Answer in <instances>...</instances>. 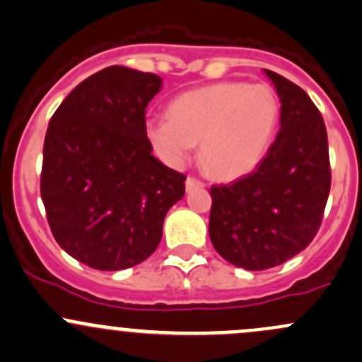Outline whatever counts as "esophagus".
Instances as JSON below:
<instances>
[{
  "instance_id": "esophagus-1",
  "label": "esophagus",
  "mask_w": 362,
  "mask_h": 362,
  "mask_svg": "<svg viewBox=\"0 0 362 362\" xmlns=\"http://www.w3.org/2000/svg\"><path fill=\"white\" fill-rule=\"evenodd\" d=\"M204 181H200V180H197V177H193V176H189L188 180H186V189H188V192H192V189H195V188H204Z\"/></svg>"
}]
</instances>
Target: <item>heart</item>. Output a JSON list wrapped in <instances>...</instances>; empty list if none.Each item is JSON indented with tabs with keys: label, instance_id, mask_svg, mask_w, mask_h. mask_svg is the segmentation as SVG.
Here are the masks:
<instances>
[{
	"label": "heart",
	"instance_id": "b5f03b06",
	"mask_svg": "<svg viewBox=\"0 0 362 362\" xmlns=\"http://www.w3.org/2000/svg\"><path fill=\"white\" fill-rule=\"evenodd\" d=\"M281 104L267 83L221 81L181 94L169 117L150 118L146 136L170 165H181L200 143L209 173L237 177L255 169L270 150Z\"/></svg>",
	"mask_w": 362,
	"mask_h": 362
}]
</instances>
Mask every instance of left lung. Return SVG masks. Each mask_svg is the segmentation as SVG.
Wrapping results in <instances>:
<instances>
[{
  "label": "left lung",
  "mask_w": 362,
  "mask_h": 362,
  "mask_svg": "<svg viewBox=\"0 0 362 362\" xmlns=\"http://www.w3.org/2000/svg\"><path fill=\"white\" fill-rule=\"evenodd\" d=\"M281 99V130L251 174L212 185L209 235L235 267L267 270L303 251L317 233L331 188L322 115L307 92L264 69Z\"/></svg>",
  "instance_id": "1"
}]
</instances>
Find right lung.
Here are the masks:
<instances>
[{"label":"right lung","instance_id":"obj_1","mask_svg":"<svg viewBox=\"0 0 362 362\" xmlns=\"http://www.w3.org/2000/svg\"><path fill=\"white\" fill-rule=\"evenodd\" d=\"M162 80L110 66L69 92L48 124L40 189L57 244L95 270L150 258L185 174L151 155L146 106Z\"/></svg>","mask_w":362,"mask_h":362}]
</instances>
